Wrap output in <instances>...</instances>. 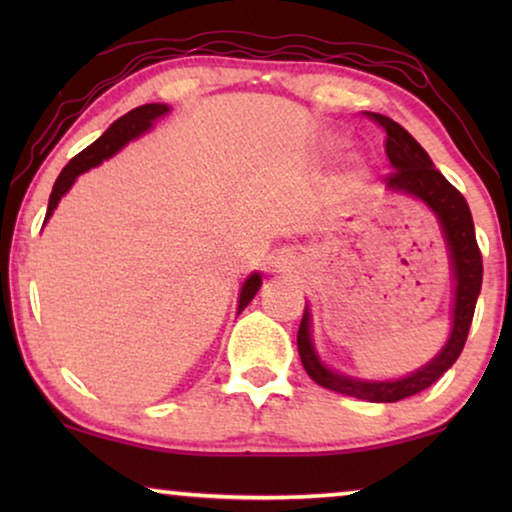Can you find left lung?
<instances>
[{
    "instance_id": "obj_1",
    "label": "left lung",
    "mask_w": 512,
    "mask_h": 512,
    "mask_svg": "<svg viewBox=\"0 0 512 512\" xmlns=\"http://www.w3.org/2000/svg\"><path fill=\"white\" fill-rule=\"evenodd\" d=\"M370 121L380 125L387 132L384 151L391 163V170L384 179V184L391 191L408 193L412 198L422 200L433 214L438 216L443 237L450 249L452 272H454V307H452V333L447 338L445 347L440 349L433 361L426 363L424 368L415 370L401 380L387 382H370V380H354L349 375H340L335 370L326 368L319 361L317 352L312 345L310 333V310L303 312V321L298 328V354L303 361V368L319 387H326L338 394L363 398L373 403H396L403 398L415 396L426 387H431L452 363L459 359L461 349L466 345L468 328H471L475 303H478L480 286H482V254L475 240L473 216L468 209V202L436 167H433L429 153H426L415 137L408 130L401 128L389 116L370 114Z\"/></svg>"
}]
</instances>
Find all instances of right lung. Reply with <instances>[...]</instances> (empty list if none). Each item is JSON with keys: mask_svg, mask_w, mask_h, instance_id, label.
Masks as SVG:
<instances>
[{"mask_svg": "<svg viewBox=\"0 0 512 512\" xmlns=\"http://www.w3.org/2000/svg\"><path fill=\"white\" fill-rule=\"evenodd\" d=\"M165 104H144V107H137L128 111V114L118 118L116 123L109 125V130L104 132V135L100 139H95L93 144L88 146V149H83L79 156H74L69 163L65 165V170L60 172V177L55 179V186L51 191V200H48V212H46V219L44 223L51 219L53 209L58 207V202L62 195H65L69 188H72V184L76 181V177L79 174H83L86 170H90V167L100 165L102 160H107L114 156L116 151H121L125 144L130 142V139H135L142 135V132H146L153 125V121L160 116L167 114ZM258 289H261V275L258 272H254L247 282L242 284V291H240V305H237V312H242L244 307H247L251 303V298L256 296Z\"/></svg>", "mask_w": 512, "mask_h": 512, "instance_id": "add662e5", "label": "right lung"}]
</instances>
